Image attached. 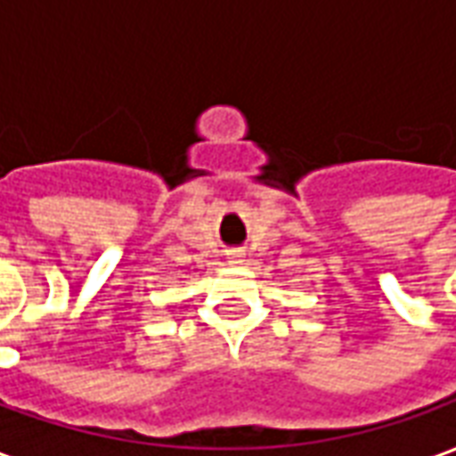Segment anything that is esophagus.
Here are the masks:
<instances>
[{
  "label": "esophagus",
  "mask_w": 456,
  "mask_h": 456,
  "mask_svg": "<svg viewBox=\"0 0 456 456\" xmlns=\"http://www.w3.org/2000/svg\"><path fill=\"white\" fill-rule=\"evenodd\" d=\"M227 258L229 264H241V261H244V254H241V251H229Z\"/></svg>",
  "instance_id": "34e87169"
}]
</instances>
